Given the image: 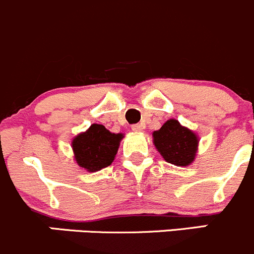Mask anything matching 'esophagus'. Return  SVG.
<instances>
[{
	"mask_svg": "<svg viewBox=\"0 0 254 254\" xmlns=\"http://www.w3.org/2000/svg\"><path fill=\"white\" fill-rule=\"evenodd\" d=\"M143 128H144V126L142 124H135L132 126V130L133 132H142Z\"/></svg>",
	"mask_w": 254,
	"mask_h": 254,
	"instance_id": "esophagus-1",
	"label": "esophagus"
}]
</instances>
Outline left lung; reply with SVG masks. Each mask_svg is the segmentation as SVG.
Masks as SVG:
<instances>
[{
	"mask_svg": "<svg viewBox=\"0 0 254 254\" xmlns=\"http://www.w3.org/2000/svg\"><path fill=\"white\" fill-rule=\"evenodd\" d=\"M153 143L168 163L185 167L194 162L199 138L177 120H168L160 129L153 132Z\"/></svg>",
	"mask_w": 254,
	"mask_h": 254,
	"instance_id": "left-lung-1",
	"label": "left lung"
}]
</instances>
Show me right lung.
I'll return each mask as SVG.
<instances>
[{
  "label": "right lung",
  "instance_id": "add662e5",
  "mask_svg": "<svg viewBox=\"0 0 254 254\" xmlns=\"http://www.w3.org/2000/svg\"><path fill=\"white\" fill-rule=\"evenodd\" d=\"M122 138V133H111L102 125H91L72 139L75 160L87 172H99L114 162Z\"/></svg>",
  "mask_w": 254,
  "mask_h": 254
}]
</instances>
